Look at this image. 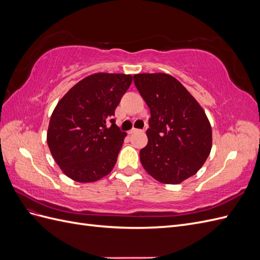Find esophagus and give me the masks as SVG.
<instances>
[{"label": "esophagus", "mask_w": 260, "mask_h": 260, "mask_svg": "<svg viewBox=\"0 0 260 260\" xmlns=\"http://www.w3.org/2000/svg\"><path fill=\"white\" fill-rule=\"evenodd\" d=\"M138 131V129H136V128H132L131 130H129L128 131V133H129V135H132V133H135V132H137Z\"/></svg>", "instance_id": "1"}]
</instances>
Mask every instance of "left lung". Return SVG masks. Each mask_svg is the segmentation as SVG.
<instances>
[{
  "label": "left lung",
  "instance_id": "obj_1",
  "mask_svg": "<svg viewBox=\"0 0 260 260\" xmlns=\"http://www.w3.org/2000/svg\"><path fill=\"white\" fill-rule=\"evenodd\" d=\"M133 80L151 118L141 164L161 183L178 184L194 176L211 149V127L203 108L176 78L139 74Z\"/></svg>",
  "mask_w": 260,
  "mask_h": 260
}]
</instances>
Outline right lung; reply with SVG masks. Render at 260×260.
Instances as JSON below:
<instances>
[{
  "label": "right lung",
  "instance_id": "1",
  "mask_svg": "<svg viewBox=\"0 0 260 260\" xmlns=\"http://www.w3.org/2000/svg\"><path fill=\"white\" fill-rule=\"evenodd\" d=\"M132 82L123 74H94L73 86L55 107L48 130L52 156L78 182H94L111 172L125 132L115 109Z\"/></svg>",
  "mask_w": 260,
  "mask_h": 260
}]
</instances>
